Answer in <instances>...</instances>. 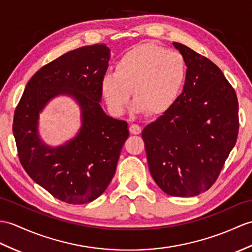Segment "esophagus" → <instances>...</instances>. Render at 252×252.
I'll return each instance as SVG.
<instances>
[{
    "mask_svg": "<svg viewBox=\"0 0 252 252\" xmlns=\"http://www.w3.org/2000/svg\"><path fill=\"white\" fill-rule=\"evenodd\" d=\"M140 131H142V127H140L138 125H136V124L131 125V126H130V132H131L132 134H139Z\"/></svg>",
    "mask_w": 252,
    "mask_h": 252,
    "instance_id": "34e87169",
    "label": "esophagus"
}]
</instances>
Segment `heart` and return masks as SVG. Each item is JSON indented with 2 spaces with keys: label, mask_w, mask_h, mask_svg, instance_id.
<instances>
[{
  "label": "heart",
  "mask_w": 252,
  "mask_h": 252,
  "mask_svg": "<svg viewBox=\"0 0 252 252\" xmlns=\"http://www.w3.org/2000/svg\"><path fill=\"white\" fill-rule=\"evenodd\" d=\"M185 78L186 62L179 52L140 44L116 61L114 74L101 80V92L114 114L126 112L132 91L135 112L160 115L173 106Z\"/></svg>",
  "instance_id": "1"
}]
</instances>
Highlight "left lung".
<instances>
[{
    "label": "left lung",
    "mask_w": 252,
    "mask_h": 252,
    "mask_svg": "<svg viewBox=\"0 0 252 252\" xmlns=\"http://www.w3.org/2000/svg\"><path fill=\"white\" fill-rule=\"evenodd\" d=\"M187 65L183 93L173 106L146 126L149 171L162 191L195 196L217 180L238 135L235 90L214 62L173 43Z\"/></svg>",
    "instance_id": "1"
}]
</instances>
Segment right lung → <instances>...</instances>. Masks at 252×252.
Masks as SVG:
<instances>
[{
    "instance_id": "obj_1",
    "label": "right lung",
    "mask_w": 252,
    "mask_h": 252,
    "mask_svg": "<svg viewBox=\"0 0 252 252\" xmlns=\"http://www.w3.org/2000/svg\"><path fill=\"white\" fill-rule=\"evenodd\" d=\"M108 61L104 44L66 52L32 76L15 110L13 132L21 165L35 183L68 204L92 202L106 190L128 137L126 122L107 116L99 105ZM60 94L79 103L82 127L72 141L51 149L38 136V116Z\"/></svg>"
}]
</instances>
